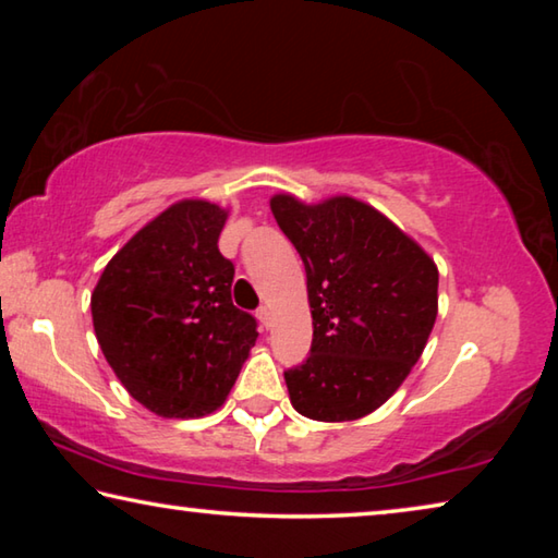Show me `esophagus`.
Returning <instances> with one entry per match:
<instances>
[{
	"label": "esophagus",
	"instance_id": "34e87169",
	"mask_svg": "<svg viewBox=\"0 0 558 558\" xmlns=\"http://www.w3.org/2000/svg\"><path fill=\"white\" fill-rule=\"evenodd\" d=\"M258 319H260L263 327L270 329V327H272V310H270L268 305L260 307V310H258Z\"/></svg>",
	"mask_w": 558,
	"mask_h": 558
}]
</instances>
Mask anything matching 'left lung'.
I'll list each match as a JSON object with an SVG mask.
<instances>
[{"mask_svg":"<svg viewBox=\"0 0 558 558\" xmlns=\"http://www.w3.org/2000/svg\"><path fill=\"white\" fill-rule=\"evenodd\" d=\"M270 211L307 272L313 347L286 372L290 403L313 421H356L411 374L436 325L438 268L391 219L354 196L305 204L276 194Z\"/></svg>","mask_w":558,"mask_h":558,"instance_id":"obj_1","label":"left lung"}]
</instances>
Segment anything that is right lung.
<instances>
[{"instance_id":"add662e5","label":"right lung","mask_w":558,"mask_h":558,"mask_svg":"<svg viewBox=\"0 0 558 558\" xmlns=\"http://www.w3.org/2000/svg\"><path fill=\"white\" fill-rule=\"evenodd\" d=\"M229 211L182 199L143 226L102 270L93 329L132 399L162 418H202L226 401L256 319L233 305L219 235Z\"/></svg>"}]
</instances>
